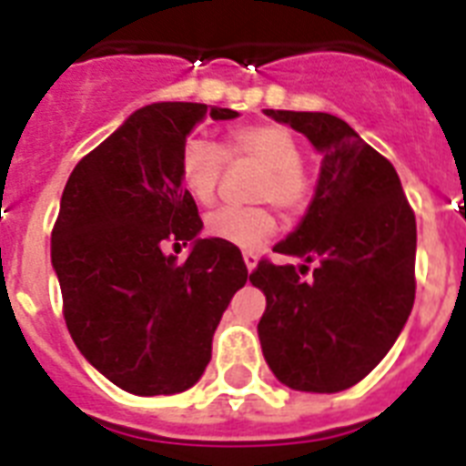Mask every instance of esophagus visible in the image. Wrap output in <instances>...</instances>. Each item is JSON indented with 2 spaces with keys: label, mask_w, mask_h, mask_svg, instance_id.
<instances>
[{
  "label": "esophagus",
  "mask_w": 466,
  "mask_h": 466,
  "mask_svg": "<svg viewBox=\"0 0 466 466\" xmlns=\"http://www.w3.org/2000/svg\"><path fill=\"white\" fill-rule=\"evenodd\" d=\"M243 259H245V267H248V269H255V267H258V255H255V252L252 250H245L243 252Z\"/></svg>",
  "instance_id": "34e87169"
}]
</instances>
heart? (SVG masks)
I'll return each mask as SVG.
<instances>
[{
  "label": "heart",
  "mask_w": 466,
  "mask_h": 466,
  "mask_svg": "<svg viewBox=\"0 0 466 466\" xmlns=\"http://www.w3.org/2000/svg\"><path fill=\"white\" fill-rule=\"evenodd\" d=\"M226 157L259 165L252 199L272 201L287 214H297L311 197V179L301 165V143L287 126L255 124L236 128L228 133L223 150L208 140H189L179 157V177L194 201H214ZM274 228L277 221L265 207H226L207 218L208 236L236 248H258Z\"/></svg>",
  "instance_id": "b5f03b06"
}]
</instances>
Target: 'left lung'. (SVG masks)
<instances>
[{
	"instance_id": "8db88e82",
	"label": "left lung",
	"mask_w": 466,
	"mask_h": 466,
	"mask_svg": "<svg viewBox=\"0 0 466 466\" xmlns=\"http://www.w3.org/2000/svg\"><path fill=\"white\" fill-rule=\"evenodd\" d=\"M265 114L304 133L323 155L313 199L274 252L316 261L259 259L250 282L267 299L259 345L274 377L297 391L355 387L384 360L416 299V216L394 165L342 118L323 111Z\"/></svg>"
}]
</instances>
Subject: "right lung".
Here are the masks:
<instances>
[{
	"label": "right lung",
	"mask_w": 466,
	"mask_h": 466,
	"mask_svg": "<svg viewBox=\"0 0 466 466\" xmlns=\"http://www.w3.org/2000/svg\"><path fill=\"white\" fill-rule=\"evenodd\" d=\"M207 114L238 111L157 102L133 111L85 155L65 184L50 259L67 330L85 360L136 396L179 394L211 362V340L248 282L236 245L199 238L204 223L179 177L187 136ZM193 243L184 263L164 243Z\"/></svg>",
	"instance_id": "add662e5"
}]
</instances>
